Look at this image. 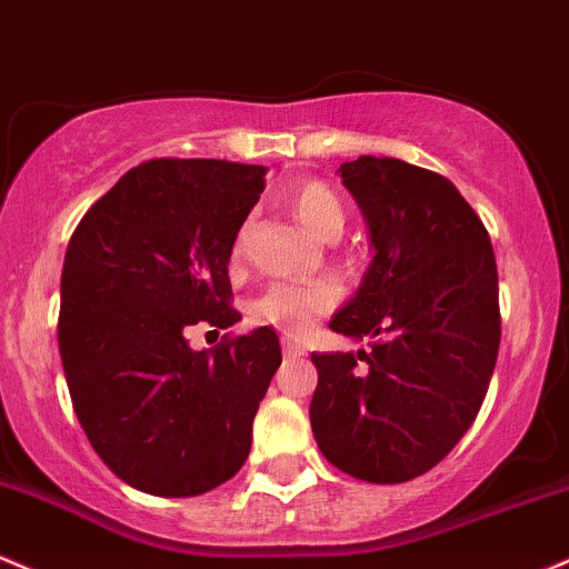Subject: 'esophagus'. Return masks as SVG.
Returning a JSON list of instances; mask_svg holds the SVG:
<instances>
[{"instance_id": "obj_1", "label": "esophagus", "mask_w": 569, "mask_h": 569, "mask_svg": "<svg viewBox=\"0 0 569 569\" xmlns=\"http://www.w3.org/2000/svg\"><path fill=\"white\" fill-rule=\"evenodd\" d=\"M284 357L287 360H296V357H301V347H298V343H292L290 338H284Z\"/></svg>"}]
</instances>
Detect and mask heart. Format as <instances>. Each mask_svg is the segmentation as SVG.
<instances>
[{
	"label": "heart",
	"mask_w": 569,
	"mask_h": 569,
	"mask_svg": "<svg viewBox=\"0 0 569 569\" xmlns=\"http://www.w3.org/2000/svg\"><path fill=\"white\" fill-rule=\"evenodd\" d=\"M292 212L306 231L330 239L343 228V207L338 196L328 184L306 182L292 196ZM244 252V236H239L233 244V258ZM336 303V290L328 282H273L268 284L258 298H254L250 311L258 322L282 328L284 333L301 336L311 325V319L325 315Z\"/></svg>",
	"instance_id": "1"
}]
</instances>
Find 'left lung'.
<instances>
[{
	"label": "left lung",
	"instance_id": "8db88e82",
	"mask_svg": "<svg viewBox=\"0 0 569 569\" xmlns=\"http://www.w3.org/2000/svg\"><path fill=\"white\" fill-rule=\"evenodd\" d=\"M338 171L376 254L330 330L373 343L311 355V430L343 473L403 483L455 449L487 398L500 349L495 250L481 217L436 171L373 156Z\"/></svg>",
	"mask_w": 569,
	"mask_h": 569
}]
</instances>
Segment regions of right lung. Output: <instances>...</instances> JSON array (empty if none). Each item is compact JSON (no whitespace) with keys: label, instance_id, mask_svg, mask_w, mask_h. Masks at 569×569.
<instances>
[{"label":"right lung","instance_id":"obj_1","mask_svg":"<svg viewBox=\"0 0 569 569\" xmlns=\"http://www.w3.org/2000/svg\"><path fill=\"white\" fill-rule=\"evenodd\" d=\"M266 166L156 158L88 209L61 273L59 349L82 430L107 468L158 497L239 473L282 362L271 328L193 352L190 325L226 330L228 260Z\"/></svg>","mask_w":569,"mask_h":569}]
</instances>
